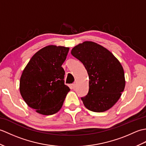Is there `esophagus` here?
Masks as SVG:
<instances>
[{
  "label": "esophagus",
  "mask_w": 146,
  "mask_h": 146,
  "mask_svg": "<svg viewBox=\"0 0 146 146\" xmlns=\"http://www.w3.org/2000/svg\"><path fill=\"white\" fill-rule=\"evenodd\" d=\"M76 83H73V84H72V88H73V89H75V88H76Z\"/></svg>",
  "instance_id": "34e87169"
}]
</instances>
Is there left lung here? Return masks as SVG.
I'll return each instance as SVG.
<instances>
[{
    "label": "left lung",
    "instance_id": "8db88e82",
    "mask_svg": "<svg viewBox=\"0 0 146 146\" xmlns=\"http://www.w3.org/2000/svg\"><path fill=\"white\" fill-rule=\"evenodd\" d=\"M71 53L83 64L88 75V93L82 98L85 107L95 112L109 110L119 100L125 86L120 61L107 48L93 41L80 43Z\"/></svg>",
    "mask_w": 146,
    "mask_h": 146
}]
</instances>
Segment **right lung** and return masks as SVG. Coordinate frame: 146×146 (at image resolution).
Here are the masks:
<instances>
[{
	"label": "right lung",
	"mask_w": 146,
	"mask_h": 146,
	"mask_svg": "<svg viewBox=\"0 0 146 146\" xmlns=\"http://www.w3.org/2000/svg\"><path fill=\"white\" fill-rule=\"evenodd\" d=\"M70 48L49 45L33 56L22 73L19 90L24 102L44 115L61 109L70 89L64 85L61 67Z\"/></svg>",
	"instance_id": "obj_1"
}]
</instances>
